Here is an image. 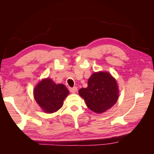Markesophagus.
Returning <instances> with one entry per match:
<instances>
[{
	"label": "esophagus",
	"instance_id": "obj_1",
	"mask_svg": "<svg viewBox=\"0 0 154 154\" xmlns=\"http://www.w3.org/2000/svg\"><path fill=\"white\" fill-rule=\"evenodd\" d=\"M77 90H78V88H77L76 87H72V88H69L70 92H72V93L76 92L77 91Z\"/></svg>",
	"mask_w": 154,
	"mask_h": 154
}]
</instances>
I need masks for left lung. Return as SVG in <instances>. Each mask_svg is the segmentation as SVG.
I'll return each mask as SVG.
<instances>
[{
    "mask_svg": "<svg viewBox=\"0 0 154 154\" xmlns=\"http://www.w3.org/2000/svg\"><path fill=\"white\" fill-rule=\"evenodd\" d=\"M88 108L97 114L103 113L114 105L119 96L117 82L107 72H94L88 80L87 88L79 90Z\"/></svg>",
    "mask_w": 154,
    "mask_h": 154,
    "instance_id": "obj_1",
    "label": "left lung"
}]
</instances>
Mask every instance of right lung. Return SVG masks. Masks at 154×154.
<instances>
[{"label":"right lung","mask_w":154,"mask_h":154,"mask_svg":"<svg viewBox=\"0 0 154 154\" xmlns=\"http://www.w3.org/2000/svg\"><path fill=\"white\" fill-rule=\"evenodd\" d=\"M67 87L63 84H56L50 78L40 82L33 91L37 103L46 113H53L63 106V100L69 94Z\"/></svg>","instance_id":"right-lung-1"}]
</instances>
